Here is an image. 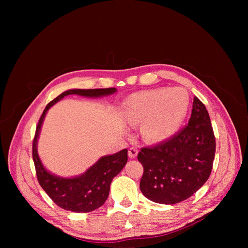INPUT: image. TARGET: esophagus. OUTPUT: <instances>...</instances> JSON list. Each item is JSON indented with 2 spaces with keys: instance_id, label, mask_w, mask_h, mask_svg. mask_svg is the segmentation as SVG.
Masks as SVG:
<instances>
[{
  "instance_id": "1",
  "label": "esophagus",
  "mask_w": 248,
  "mask_h": 248,
  "mask_svg": "<svg viewBox=\"0 0 248 248\" xmlns=\"http://www.w3.org/2000/svg\"><path fill=\"white\" fill-rule=\"evenodd\" d=\"M137 155H138V149L136 147H131L128 150V156L130 158H136Z\"/></svg>"
}]
</instances>
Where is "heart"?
Instances as JSON below:
<instances>
[{
  "mask_svg": "<svg viewBox=\"0 0 248 248\" xmlns=\"http://www.w3.org/2000/svg\"><path fill=\"white\" fill-rule=\"evenodd\" d=\"M188 108L189 96L184 89H156L130 96L125 101V117L132 125L144 122L145 140L161 141L178 131Z\"/></svg>",
  "mask_w": 248,
  "mask_h": 248,
  "instance_id": "b5f03b06",
  "label": "heart"
}]
</instances>
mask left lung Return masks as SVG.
<instances>
[{
  "label": "left lung",
  "instance_id": "left-lung-1",
  "mask_svg": "<svg viewBox=\"0 0 248 248\" xmlns=\"http://www.w3.org/2000/svg\"><path fill=\"white\" fill-rule=\"evenodd\" d=\"M215 148L208 110L194 97L191 117L183 129L160 144L140 149V191L150 201L166 205L190 198L211 174Z\"/></svg>",
  "mask_w": 248,
  "mask_h": 248
}]
</instances>
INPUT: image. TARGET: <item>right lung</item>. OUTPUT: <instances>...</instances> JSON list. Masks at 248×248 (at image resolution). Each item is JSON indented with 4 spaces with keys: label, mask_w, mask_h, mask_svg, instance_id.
Wrapping results in <instances>:
<instances>
[{
    "label": "right lung",
    "mask_w": 248,
    "mask_h": 248,
    "mask_svg": "<svg viewBox=\"0 0 248 248\" xmlns=\"http://www.w3.org/2000/svg\"><path fill=\"white\" fill-rule=\"evenodd\" d=\"M116 88L108 89H73L60 94L44 108L36 127L33 140V160L37 179L43 190L52 202L65 210L78 213H87L101 207L109 193L110 183L127 162V149L116 154L103 156L84 174L74 178H62L50 174L46 170L37 153V140L46 111L65 96L77 94L85 97H101L114 94Z\"/></svg>",
    "instance_id": "obj_1"
}]
</instances>
